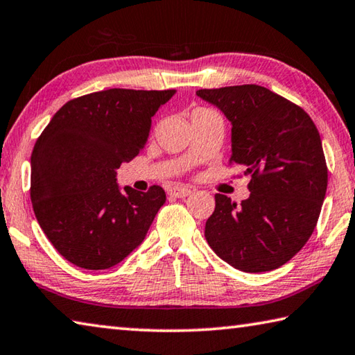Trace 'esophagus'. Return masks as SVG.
<instances>
[{
  "mask_svg": "<svg viewBox=\"0 0 355 355\" xmlns=\"http://www.w3.org/2000/svg\"><path fill=\"white\" fill-rule=\"evenodd\" d=\"M171 196L172 197H178V199H184V197L191 196V189L186 188V186H173V188H171Z\"/></svg>",
  "mask_w": 355,
  "mask_h": 355,
  "instance_id": "34e87169",
  "label": "esophagus"
}]
</instances>
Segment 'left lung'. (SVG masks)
<instances>
[{"instance_id":"8db88e82","label":"left lung","mask_w":355,"mask_h":355,"mask_svg":"<svg viewBox=\"0 0 355 355\" xmlns=\"http://www.w3.org/2000/svg\"><path fill=\"white\" fill-rule=\"evenodd\" d=\"M196 94L232 123L230 163L250 177V196L239 207L214 196L209 248L239 271L277 269L304 248L320 218L327 189L320 133L302 107L257 84Z\"/></svg>"}]
</instances>
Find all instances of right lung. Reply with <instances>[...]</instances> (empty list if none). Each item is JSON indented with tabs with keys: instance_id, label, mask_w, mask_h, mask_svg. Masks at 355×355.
<instances>
[{
	"instance_id": "1",
	"label": "right lung",
	"mask_w": 355,
	"mask_h": 355,
	"mask_svg": "<svg viewBox=\"0 0 355 355\" xmlns=\"http://www.w3.org/2000/svg\"><path fill=\"white\" fill-rule=\"evenodd\" d=\"M177 91L107 89L70 100L31 155V202L42 230L65 260L112 268L139 245L166 192L120 189L117 169L147 144L152 117Z\"/></svg>"
}]
</instances>
